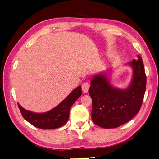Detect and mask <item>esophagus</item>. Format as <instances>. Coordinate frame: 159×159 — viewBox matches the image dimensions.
Here are the masks:
<instances>
[{
    "mask_svg": "<svg viewBox=\"0 0 159 159\" xmlns=\"http://www.w3.org/2000/svg\"><path fill=\"white\" fill-rule=\"evenodd\" d=\"M89 87H90V85L89 84H88V82H84L82 85H81V89H82V91L83 92L86 93L88 92V90L89 89Z\"/></svg>",
    "mask_w": 159,
    "mask_h": 159,
    "instance_id": "obj_1",
    "label": "esophagus"
}]
</instances>
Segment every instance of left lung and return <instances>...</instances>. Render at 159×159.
<instances>
[{
  "instance_id": "obj_1",
  "label": "left lung",
  "mask_w": 159,
  "mask_h": 159,
  "mask_svg": "<svg viewBox=\"0 0 159 159\" xmlns=\"http://www.w3.org/2000/svg\"><path fill=\"white\" fill-rule=\"evenodd\" d=\"M127 63L133 75L125 89L115 88L105 72L91 80L89 94L92 99L91 118L97 125L105 129L116 128L126 123L138 113L146 89L147 78L141 56Z\"/></svg>"
}]
</instances>
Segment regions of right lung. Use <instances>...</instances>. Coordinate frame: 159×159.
<instances>
[{
  "instance_id": "1",
  "label": "right lung",
  "mask_w": 159,
  "mask_h": 159,
  "mask_svg": "<svg viewBox=\"0 0 159 159\" xmlns=\"http://www.w3.org/2000/svg\"><path fill=\"white\" fill-rule=\"evenodd\" d=\"M81 95V85L74 89L56 107L44 113H34L24 109L18 103L22 117L34 127L43 129H53L63 126L69 119L72 105Z\"/></svg>"
}]
</instances>
